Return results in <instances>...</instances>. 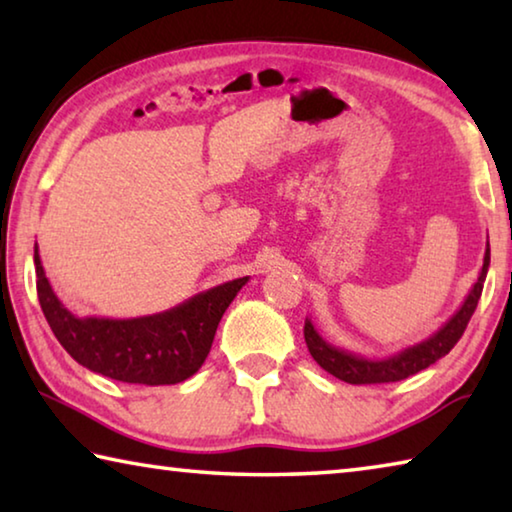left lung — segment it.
<instances>
[{
	"instance_id": "left-lung-1",
	"label": "left lung",
	"mask_w": 512,
	"mask_h": 512,
	"mask_svg": "<svg viewBox=\"0 0 512 512\" xmlns=\"http://www.w3.org/2000/svg\"><path fill=\"white\" fill-rule=\"evenodd\" d=\"M488 266H490V244H485L479 280L474 282V287L470 289V293H467L463 305L456 309V314L449 318L436 334H431L429 339L415 343L411 348H404L397 354H391V357L386 359H368V357H361V354H354L343 348H336L332 343H327L307 318L305 341L311 357H314L318 366L327 370L329 375H334L341 381H348V384H386V381H400L415 375V372L429 368L431 363L443 359L463 336L476 305H479L485 275H488Z\"/></svg>"
}]
</instances>
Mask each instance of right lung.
Masks as SVG:
<instances>
[{
	"label": "right lung",
	"instance_id": "right-lung-1",
	"mask_svg": "<svg viewBox=\"0 0 512 512\" xmlns=\"http://www.w3.org/2000/svg\"><path fill=\"white\" fill-rule=\"evenodd\" d=\"M33 264L42 314L69 357L103 377L146 386L178 384L203 366L221 316L248 282L237 277L151 316L79 318L51 289L38 244Z\"/></svg>",
	"mask_w": 512,
	"mask_h": 512
}]
</instances>
